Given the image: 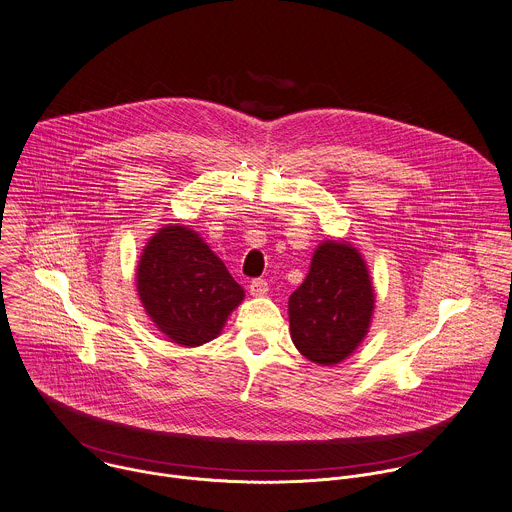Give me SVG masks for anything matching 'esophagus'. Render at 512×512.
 Returning <instances> with one entry per match:
<instances>
[{"mask_svg": "<svg viewBox=\"0 0 512 512\" xmlns=\"http://www.w3.org/2000/svg\"><path fill=\"white\" fill-rule=\"evenodd\" d=\"M249 293L253 297H263L269 293V283L265 279H253L249 285Z\"/></svg>", "mask_w": 512, "mask_h": 512, "instance_id": "esophagus-1", "label": "esophagus"}]
</instances>
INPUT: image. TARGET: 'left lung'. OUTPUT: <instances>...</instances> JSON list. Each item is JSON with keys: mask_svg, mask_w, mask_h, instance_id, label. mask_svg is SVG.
Masks as SVG:
<instances>
[{"mask_svg": "<svg viewBox=\"0 0 512 512\" xmlns=\"http://www.w3.org/2000/svg\"><path fill=\"white\" fill-rule=\"evenodd\" d=\"M375 289L361 253L345 241H323L305 281L289 297L291 339L317 365H337L365 339Z\"/></svg>", "mask_w": 512, "mask_h": 512, "instance_id": "8db88e82", "label": "left lung"}]
</instances>
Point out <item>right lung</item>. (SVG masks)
I'll use <instances>...</instances> for the list:
<instances>
[{"instance_id": "add662e5", "label": "right lung", "mask_w": 512, "mask_h": 512, "mask_svg": "<svg viewBox=\"0 0 512 512\" xmlns=\"http://www.w3.org/2000/svg\"><path fill=\"white\" fill-rule=\"evenodd\" d=\"M137 293L155 327L183 347L215 339L245 297L199 233L183 225H167L147 241Z\"/></svg>"}]
</instances>
